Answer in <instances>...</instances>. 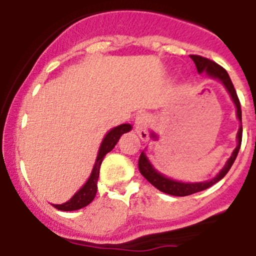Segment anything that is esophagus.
I'll return each mask as SVG.
<instances>
[{
  "mask_svg": "<svg viewBox=\"0 0 256 256\" xmlns=\"http://www.w3.org/2000/svg\"><path fill=\"white\" fill-rule=\"evenodd\" d=\"M148 123H150V119L146 114H138L134 119V126H136V132L140 136V138L142 141H148Z\"/></svg>",
  "mask_w": 256,
  "mask_h": 256,
  "instance_id": "esophagus-1",
  "label": "esophagus"
}]
</instances>
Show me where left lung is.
<instances>
[{
	"instance_id": "left-lung-1",
	"label": "left lung",
	"mask_w": 256,
	"mask_h": 256,
	"mask_svg": "<svg viewBox=\"0 0 256 256\" xmlns=\"http://www.w3.org/2000/svg\"><path fill=\"white\" fill-rule=\"evenodd\" d=\"M190 58H191L192 60H194V62H195L196 69H198V73H206L209 76L218 79V80H220V82L223 83V86H224L226 90H227L228 94H230V98H232V101H234V105H236L237 118H238L241 126H240L238 132H237V146L234 150V152H232V155H230V158L227 160V162H226V165L223 166V169L216 174V177L210 180H205V182L184 183L170 180V178L165 177L164 174L155 170L152 165H151V162H148V159L146 158V155H144V152L141 154V156H140L138 159L140 173H141L154 187H156V188L159 190V191L173 196H188L192 195V194H196V192L204 191V190L212 187V184H216L218 180H220L222 178L224 177L226 174L228 173V170L230 169L232 164H234V160H236L237 154H238L240 148H241V141H242V116H241V105H240V100L238 97H237L236 90H234V84H232V80H230V76H228V73L226 72V69H223L220 65H218L212 60L202 58V56L190 55ZM151 136H152V138H156L155 133H151Z\"/></svg>"
}]
</instances>
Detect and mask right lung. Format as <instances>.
<instances>
[{"mask_svg":"<svg viewBox=\"0 0 256 256\" xmlns=\"http://www.w3.org/2000/svg\"><path fill=\"white\" fill-rule=\"evenodd\" d=\"M130 130H132L130 124H122V126H118L115 128H112V130H108V134L105 136V138L101 142L100 150H98V154H97L96 162H94L91 176H90L87 182L84 183V186L79 190L69 201H66V202L61 205H54L56 209L62 210V212H73V210L82 209V208L87 206L88 204H91L92 200L96 196L97 180H98V176H100V166L104 158H105L106 154L110 152L115 148V144H118L120 136L126 132H130Z\"/></svg>","mask_w":256,"mask_h":256,"instance_id":"add662e5","label":"right lung"}]
</instances>
